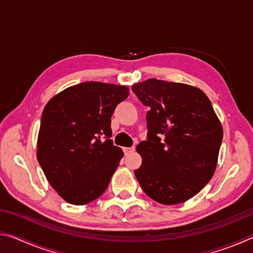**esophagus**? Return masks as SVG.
<instances>
[{"instance_id": "1", "label": "esophagus", "mask_w": 253, "mask_h": 253, "mask_svg": "<svg viewBox=\"0 0 253 253\" xmlns=\"http://www.w3.org/2000/svg\"><path fill=\"white\" fill-rule=\"evenodd\" d=\"M135 151V147H125L124 148V153H125V155H128V154H130Z\"/></svg>"}]
</instances>
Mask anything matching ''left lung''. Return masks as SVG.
Masks as SVG:
<instances>
[{"instance_id": "8db88e82", "label": "left lung", "mask_w": 253, "mask_h": 253, "mask_svg": "<svg viewBox=\"0 0 253 253\" xmlns=\"http://www.w3.org/2000/svg\"><path fill=\"white\" fill-rule=\"evenodd\" d=\"M131 89L149 107L147 139L136 147L142 156L137 181L158 203L185 202L215 172L223 129L211 101L193 85L154 78Z\"/></svg>"}]
</instances>
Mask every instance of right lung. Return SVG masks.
I'll list each match as a JSON object with an SVG mask.
<instances>
[{
  "instance_id": "right-lung-1",
  "label": "right lung",
  "mask_w": 253,
  "mask_h": 253,
  "mask_svg": "<svg viewBox=\"0 0 253 253\" xmlns=\"http://www.w3.org/2000/svg\"><path fill=\"white\" fill-rule=\"evenodd\" d=\"M126 85L87 81L51 98L42 113L37 157L58 194L84 205L104 193L124 156L111 137V115Z\"/></svg>"
}]
</instances>
